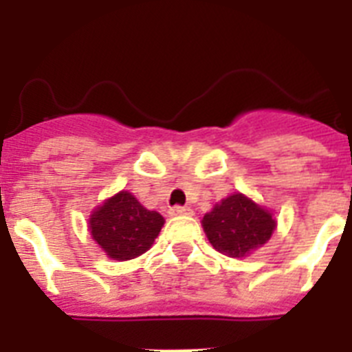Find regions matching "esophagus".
<instances>
[{"label": "esophagus", "mask_w": 352, "mask_h": 352, "mask_svg": "<svg viewBox=\"0 0 352 352\" xmlns=\"http://www.w3.org/2000/svg\"><path fill=\"white\" fill-rule=\"evenodd\" d=\"M169 213L173 214V217H190L194 211H192L188 206H174V208H170Z\"/></svg>", "instance_id": "34e87169"}]
</instances>
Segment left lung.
Segmentation results:
<instances>
[{
  "label": "left lung",
  "instance_id": "obj_1",
  "mask_svg": "<svg viewBox=\"0 0 352 352\" xmlns=\"http://www.w3.org/2000/svg\"><path fill=\"white\" fill-rule=\"evenodd\" d=\"M203 227L214 250L229 257H245L272 238L276 222L268 210L238 192L214 204L204 214Z\"/></svg>",
  "mask_w": 352,
  "mask_h": 352
}]
</instances>
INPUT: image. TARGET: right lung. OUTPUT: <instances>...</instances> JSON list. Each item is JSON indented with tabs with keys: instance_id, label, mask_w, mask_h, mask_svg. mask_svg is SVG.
<instances>
[{
	"instance_id": "obj_1",
	"label": "right lung",
	"mask_w": 352,
	"mask_h": 352,
	"mask_svg": "<svg viewBox=\"0 0 352 352\" xmlns=\"http://www.w3.org/2000/svg\"><path fill=\"white\" fill-rule=\"evenodd\" d=\"M164 222L160 213L146 210L130 192L121 190L93 211L89 231L111 259L129 261L149 250Z\"/></svg>"
}]
</instances>
